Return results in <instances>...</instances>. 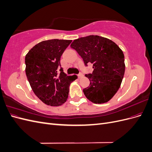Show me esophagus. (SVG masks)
I'll return each instance as SVG.
<instances>
[{
    "instance_id": "34e87169",
    "label": "esophagus",
    "mask_w": 152,
    "mask_h": 152,
    "mask_svg": "<svg viewBox=\"0 0 152 152\" xmlns=\"http://www.w3.org/2000/svg\"><path fill=\"white\" fill-rule=\"evenodd\" d=\"M77 76H78V77H79V79H80V78H82V77H83L84 76V75H83V73H79V74H78L77 75Z\"/></svg>"
}]
</instances>
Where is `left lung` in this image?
Returning <instances> with one entry per match:
<instances>
[{
  "label": "left lung",
  "mask_w": 152,
  "mask_h": 152,
  "mask_svg": "<svg viewBox=\"0 0 152 152\" xmlns=\"http://www.w3.org/2000/svg\"><path fill=\"white\" fill-rule=\"evenodd\" d=\"M70 47L82 58L86 66L92 64L93 72L86 77L89 86L83 89L94 103L108 102L118 90L125 72L122 50L112 40L98 35L74 40Z\"/></svg>",
  "instance_id": "1"
}]
</instances>
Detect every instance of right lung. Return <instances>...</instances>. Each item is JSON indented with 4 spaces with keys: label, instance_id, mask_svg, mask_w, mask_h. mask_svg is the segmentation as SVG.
<instances>
[{
    "label": "right lung",
    "instance_id": "1",
    "mask_svg": "<svg viewBox=\"0 0 152 152\" xmlns=\"http://www.w3.org/2000/svg\"><path fill=\"white\" fill-rule=\"evenodd\" d=\"M71 40L52 39L40 42L25 56L26 75L35 94L43 103L59 106L68 96L69 86L76 75L67 76L61 67L60 58Z\"/></svg>",
    "mask_w": 152,
    "mask_h": 152
}]
</instances>
